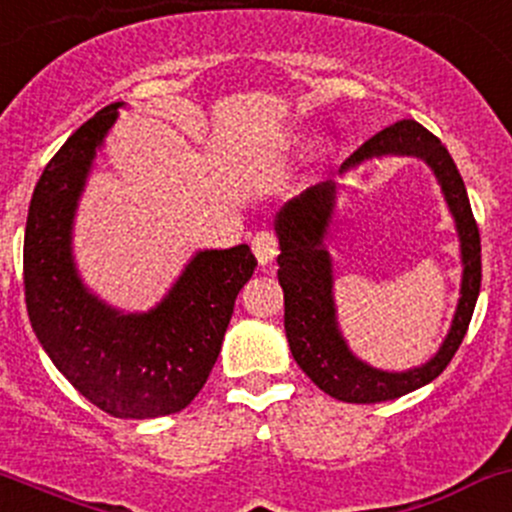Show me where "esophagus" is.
<instances>
[{
    "instance_id": "obj_1",
    "label": "esophagus",
    "mask_w": 512,
    "mask_h": 512,
    "mask_svg": "<svg viewBox=\"0 0 512 512\" xmlns=\"http://www.w3.org/2000/svg\"><path fill=\"white\" fill-rule=\"evenodd\" d=\"M252 252H255L257 262H260L262 267L270 265L279 252L277 238H274L270 230H262V233H257L255 240H252Z\"/></svg>"
}]
</instances>
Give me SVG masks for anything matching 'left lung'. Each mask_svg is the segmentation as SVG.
<instances>
[{
    "mask_svg": "<svg viewBox=\"0 0 512 512\" xmlns=\"http://www.w3.org/2000/svg\"><path fill=\"white\" fill-rule=\"evenodd\" d=\"M383 157H417L432 169L459 235L461 267H464L459 304L449 333L427 363L410 370L373 368L360 360L343 338L338 326L336 297H333V260L324 242L336 211L338 191L343 188L338 181H324L306 188L274 215V233L282 250L277 257V277L284 289V331H287L289 351L299 368L326 395L355 405L397 400L437 380L459 351L481 292L478 225L473 220L464 179L444 144L419 122L402 120L368 139L358 152L343 161L338 174L346 176L365 161Z\"/></svg>",
    "mask_w": 512,
    "mask_h": 512,
    "instance_id": "1",
    "label": "left lung"
}]
</instances>
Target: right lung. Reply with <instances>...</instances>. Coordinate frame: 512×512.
Here are the masks:
<instances>
[{"label":"right lung","mask_w":512,"mask_h":512,"mask_svg":"<svg viewBox=\"0 0 512 512\" xmlns=\"http://www.w3.org/2000/svg\"><path fill=\"white\" fill-rule=\"evenodd\" d=\"M120 107H102L43 169L26 218L24 294L43 351L85 400L112 417L154 419L181 412L206 385L257 260L247 245L198 250L142 314L88 289L73 255L75 213Z\"/></svg>","instance_id":"add662e5"}]
</instances>
